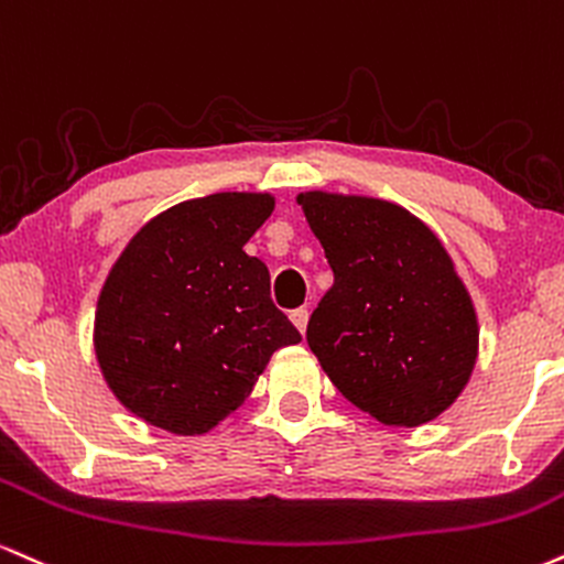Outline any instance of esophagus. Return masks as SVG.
Listing matches in <instances>:
<instances>
[{
	"instance_id": "34e87169",
	"label": "esophagus",
	"mask_w": 564,
	"mask_h": 564,
	"mask_svg": "<svg viewBox=\"0 0 564 564\" xmlns=\"http://www.w3.org/2000/svg\"><path fill=\"white\" fill-rule=\"evenodd\" d=\"M290 322L295 324V329L297 333H306V327H308V308H295L293 314H290Z\"/></svg>"
}]
</instances>
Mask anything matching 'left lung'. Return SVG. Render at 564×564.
I'll return each instance as SVG.
<instances>
[{
	"label": "left lung",
	"mask_w": 564,
	"mask_h": 564,
	"mask_svg": "<svg viewBox=\"0 0 564 564\" xmlns=\"http://www.w3.org/2000/svg\"><path fill=\"white\" fill-rule=\"evenodd\" d=\"M295 200L335 274L306 329L333 386L382 425L441 416L480 348L478 311L446 245L380 197L308 189Z\"/></svg>",
	"instance_id": "1"
}]
</instances>
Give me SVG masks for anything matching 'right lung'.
Instances as JSON below:
<instances>
[{"label":"right lung","instance_id":"1","mask_svg":"<svg viewBox=\"0 0 564 564\" xmlns=\"http://www.w3.org/2000/svg\"><path fill=\"white\" fill-rule=\"evenodd\" d=\"M269 192L171 205L131 237L97 297L95 354L118 401L148 425L203 435L253 393L274 350L301 333L271 303L269 269L245 242Z\"/></svg>","mask_w":564,"mask_h":564}]
</instances>
